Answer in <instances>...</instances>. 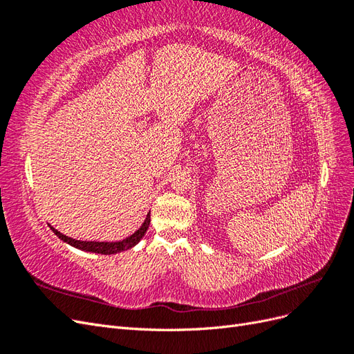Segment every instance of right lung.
Instances as JSON below:
<instances>
[{
    "instance_id": "right-lung-1",
    "label": "right lung",
    "mask_w": 354,
    "mask_h": 354,
    "mask_svg": "<svg viewBox=\"0 0 354 354\" xmlns=\"http://www.w3.org/2000/svg\"><path fill=\"white\" fill-rule=\"evenodd\" d=\"M149 224H151V214H147V217H146L145 223L142 224L140 229H138L136 233H133L131 236H128L127 239L120 241V242H93V241L87 242V241H77V239L68 238L66 234L57 232L56 229L51 227V230L55 232L56 236H59L62 241H65L66 243L75 246V248L82 250V251H88V252L108 255V254H116V252H121V251L133 248V246L145 236V233L149 229Z\"/></svg>"
}]
</instances>
